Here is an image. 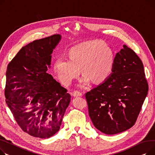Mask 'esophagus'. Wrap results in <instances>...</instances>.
Here are the masks:
<instances>
[{
  "label": "esophagus",
  "mask_w": 155,
  "mask_h": 155,
  "mask_svg": "<svg viewBox=\"0 0 155 155\" xmlns=\"http://www.w3.org/2000/svg\"><path fill=\"white\" fill-rule=\"evenodd\" d=\"M72 95L74 97H77V96H82L83 94H82L81 92L79 91H74L72 92Z\"/></svg>",
  "instance_id": "34e87169"
}]
</instances>
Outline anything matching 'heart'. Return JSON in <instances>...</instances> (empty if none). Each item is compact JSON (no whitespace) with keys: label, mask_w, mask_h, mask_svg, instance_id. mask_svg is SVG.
<instances>
[{"label":"heart","mask_w":155,"mask_h":155,"mask_svg":"<svg viewBox=\"0 0 155 155\" xmlns=\"http://www.w3.org/2000/svg\"><path fill=\"white\" fill-rule=\"evenodd\" d=\"M114 54L111 49L101 41H91L79 44L70 51V58L61 57L54 63V69L60 80L69 84L81 73L85 75L81 80L86 84L91 79L94 82L105 80L111 73Z\"/></svg>","instance_id":"b5f03b06"}]
</instances>
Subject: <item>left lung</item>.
Returning a JSON list of instances; mask_svg holds the SVG:
<instances>
[{
	"label": "left lung",
	"instance_id": "8db88e82",
	"mask_svg": "<svg viewBox=\"0 0 155 155\" xmlns=\"http://www.w3.org/2000/svg\"><path fill=\"white\" fill-rule=\"evenodd\" d=\"M112 72L103 83L85 94L91 120L106 134L131 128L148 91L143 62L127 45L116 54Z\"/></svg>",
	"mask_w": 155,
	"mask_h": 155
}]
</instances>
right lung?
Segmentation results:
<instances>
[{
	"label": "right lung",
	"instance_id": "right-lung-1",
	"mask_svg": "<svg viewBox=\"0 0 155 155\" xmlns=\"http://www.w3.org/2000/svg\"><path fill=\"white\" fill-rule=\"evenodd\" d=\"M59 34L26 45L9 62L6 72L5 101L25 132L49 138L60 129L71 101L68 90L49 74L51 55Z\"/></svg>",
	"mask_w": 155,
	"mask_h": 155
}]
</instances>
